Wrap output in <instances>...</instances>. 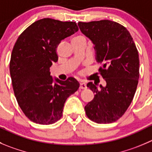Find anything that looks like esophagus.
Masks as SVG:
<instances>
[{
  "label": "esophagus",
  "instance_id": "1",
  "mask_svg": "<svg viewBox=\"0 0 152 152\" xmlns=\"http://www.w3.org/2000/svg\"><path fill=\"white\" fill-rule=\"evenodd\" d=\"M80 89H86V85L85 83H80V87H79Z\"/></svg>",
  "mask_w": 152,
  "mask_h": 152
}]
</instances>
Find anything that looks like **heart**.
<instances>
[{
	"label": "heart",
	"mask_w": 152,
	"mask_h": 152,
	"mask_svg": "<svg viewBox=\"0 0 152 152\" xmlns=\"http://www.w3.org/2000/svg\"><path fill=\"white\" fill-rule=\"evenodd\" d=\"M74 39H85V37H83V36L79 35V36H77V37H75Z\"/></svg>",
	"instance_id": "1"
}]
</instances>
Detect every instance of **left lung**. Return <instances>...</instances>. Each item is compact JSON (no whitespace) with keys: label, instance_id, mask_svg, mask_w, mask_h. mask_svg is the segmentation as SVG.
Masks as SVG:
<instances>
[{"label":"left lung","instance_id":"left-lung-1","mask_svg":"<svg viewBox=\"0 0 152 152\" xmlns=\"http://www.w3.org/2000/svg\"><path fill=\"white\" fill-rule=\"evenodd\" d=\"M79 28L95 45L99 72L106 86L89 82L87 87L95 93L85 106L90 120L99 124L115 122L131 104L140 77L138 50L129 31L110 20L77 23Z\"/></svg>","mask_w":152,"mask_h":152}]
</instances>
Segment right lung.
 <instances>
[{
  "mask_svg": "<svg viewBox=\"0 0 152 152\" xmlns=\"http://www.w3.org/2000/svg\"><path fill=\"white\" fill-rule=\"evenodd\" d=\"M78 30L77 24L46 18L29 26L18 37L10 62L17 102L27 118L39 125L61 118L64 104L79 88L74 77L53 83L50 67L58 60L60 42Z\"/></svg>",
  "mask_w": 152,
  "mask_h": 152,
  "instance_id": "right-lung-1",
  "label": "right lung"
}]
</instances>
